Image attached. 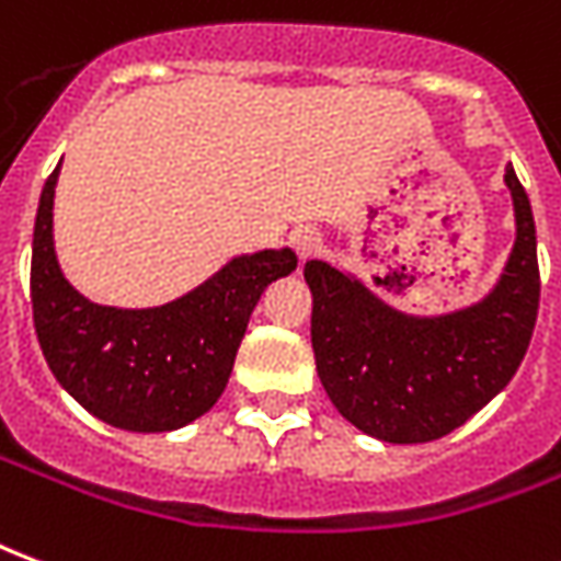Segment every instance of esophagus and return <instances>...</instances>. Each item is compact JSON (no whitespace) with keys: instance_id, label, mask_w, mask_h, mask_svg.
<instances>
[{"instance_id":"34e87169","label":"esophagus","mask_w":561,"mask_h":561,"mask_svg":"<svg viewBox=\"0 0 561 561\" xmlns=\"http://www.w3.org/2000/svg\"><path fill=\"white\" fill-rule=\"evenodd\" d=\"M289 241H293V248L299 253V260H311L313 253L320 250V244H323V236H320L313 226H301V229H296V232L289 236Z\"/></svg>"}]
</instances>
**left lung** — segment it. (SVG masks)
Returning <instances> with one entry per match:
<instances>
[{"mask_svg":"<svg viewBox=\"0 0 561 561\" xmlns=\"http://www.w3.org/2000/svg\"><path fill=\"white\" fill-rule=\"evenodd\" d=\"M516 241L499 284L478 305L411 317L329 262H305L317 375L337 414L371 438L426 444L459 428L502 392L538 320L541 274L531 205L514 165Z\"/></svg>","mask_w":561,"mask_h":561,"instance_id":"obj_1","label":"left lung"}]
</instances>
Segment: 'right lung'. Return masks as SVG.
<instances>
[{"instance_id":"obj_1","label":"right lung","mask_w":561,"mask_h":561,"mask_svg":"<svg viewBox=\"0 0 561 561\" xmlns=\"http://www.w3.org/2000/svg\"><path fill=\"white\" fill-rule=\"evenodd\" d=\"M35 214V335L50 371L93 416L126 432H172L208 414L224 396L236 353L262 289L296 268V253L236 256L202 287L160 308H108L83 299L54 253V186Z\"/></svg>"}]
</instances>
